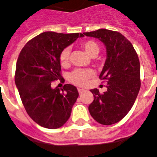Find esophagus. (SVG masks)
Segmentation results:
<instances>
[{"instance_id":"esophagus-1","label":"esophagus","mask_w":157,"mask_h":157,"mask_svg":"<svg viewBox=\"0 0 157 157\" xmlns=\"http://www.w3.org/2000/svg\"><path fill=\"white\" fill-rule=\"evenodd\" d=\"M78 92H79V93H80V94H81V93L85 92V90H84V89H78Z\"/></svg>"}]
</instances>
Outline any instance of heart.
I'll return each instance as SVG.
<instances>
[{"instance_id":"b5f03b06","label":"heart","mask_w":157,"mask_h":157,"mask_svg":"<svg viewBox=\"0 0 157 157\" xmlns=\"http://www.w3.org/2000/svg\"><path fill=\"white\" fill-rule=\"evenodd\" d=\"M82 48L89 56L94 57L99 53L100 48L97 42L93 40H87L82 44ZM69 55L70 49L69 48H65L61 51L60 54V63L63 67H66L69 63ZM94 72L92 69H84L77 68L72 71L69 75V81L72 84L77 86H85L88 83L89 79L93 77Z\"/></svg>"}]
</instances>
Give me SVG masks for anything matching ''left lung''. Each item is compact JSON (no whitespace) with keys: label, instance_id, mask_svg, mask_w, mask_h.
<instances>
[{"label":"left lung","instance_id":"1","mask_svg":"<svg viewBox=\"0 0 157 157\" xmlns=\"http://www.w3.org/2000/svg\"><path fill=\"white\" fill-rule=\"evenodd\" d=\"M97 38L106 47L107 58L100 78L107 82L103 94L91 89L94 100L89 106L93 119L104 125L119 122L132 109L140 88V68L137 53L129 40L118 32L100 29L84 33Z\"/></svg>","mask_w":157,"mask_h":157}]
</instances>
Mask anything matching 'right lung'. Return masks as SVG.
Here are the masks:
<instances>
[{"instance_id":"1","label":"right lung","mask_w":157,"mask_h":157,"mask_svg":"<svg viewBox=\"0 0 157 157\" xmlns=\"http://www.w3.org/2000/svg\"><path fill=\"white\" fill-rule=\"evenodd\" d=\"M82 33L44 32L28 42L17 61L15 84L24 107L42 127L56 129L70 117L78 91L69 84L52 89V81L64 80L60 74V54Z\"/></svg>"}]
</instances>
